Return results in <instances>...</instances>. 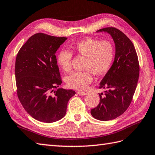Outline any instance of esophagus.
<instances>
[{
	"label": "esophagus",
	"mask_w": 155,
	"mask_h": 155,
	"mask_svg": "<svg viewBox=\"0 0 155 155\" xmlns=\"http://www.w3.org/2000/svg\"><path fill=\"white\" fill-rule=\"evenodd\" d=\"M78 94L80 95H85V94H87V93H85V92H84V91H78Z\"/></svg>",
	"instance_id": "esophagus-1"
}]
</instances>
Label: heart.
Instances as JSON below:
<instances>
[{
    "mask_svg": "<svg viewBox=\"0 0 155 155\" xmlns=\"http://www.w3.org/2000/svg\"><path fill=\"white\" fill-rule=\"evenodd\" d=\"M70 50L79 56L85 57L84 69L75 71L66 79L68 85L79 90L85 89L93 80L91 72L101 75L108 70L114 58V48L108 41L87 38L71 44ZM73 55L70 51L61 50L57 56V63L63 71L70 72L71 70Z\"/></svg>",
    "mask_w": 155,
    "mask_h": 155,
    "instance_id": "b5f03b06",
    "label": "heart"
}]
</instances>
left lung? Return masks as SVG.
I'll list each match as a JSON object with an SVG mask.
<instances>
[{"label": "left lung", "instance_id": "8db88e82", "mask_svg": "<svg viewBox=\"0 0 155 155\" xmlns=\"http://www.w3.org/2000/svg\"><path fill=\"white\" fill-rule=\"evenodd\" d=\"M97 32L109 33L115 44L114 61L99 87L107 90L104 95L99 94V104L91 110L95 119L106 121L122 115L129 107L139 80V64L133 44L121 30L107 27Z\"/></svg>", "mask_w": 155, "mask_h": 155}]
</instances>
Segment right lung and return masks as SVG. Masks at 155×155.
Masks as SVG:
<instances>
[{
	"instance_id": "right-lung-1",
	"label": "right lung",
	"mask_w": 155,
	"mask_h": 155,
	"mask_svg": "<svg viewBox=\"0 0 155 155\" xmlns=\"http://www.w3.org/2000/svg\"><path fill=\"white\" fill-rule=\"evenodd\" d=\"M67 40L44 33L29 38L16 56L17 95L26 111L38 121L53 123L66 113L71 89L58 88L61 79L56 52Z\"/></svg>"
}]
</instances>
